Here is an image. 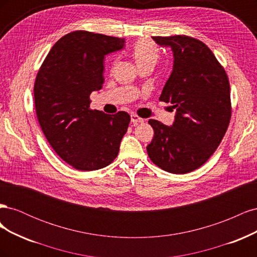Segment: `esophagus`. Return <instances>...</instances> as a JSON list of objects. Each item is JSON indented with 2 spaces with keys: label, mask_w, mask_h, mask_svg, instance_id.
Masks as SVG:
<instances>
[{
  "label": "esophagus",
  "mask_w": 257,
  "mask_h": 257,
  "mask_svg": "<svg viewBox=\"0 0 257 257\" xmlns=\"http://www.w3.org/2000/svg\"><path fill=\"white\" fill-rule=\"evenodd\" d=\"M131 121H132V123L134 124V125H137L138 123H143L144 119L141 118V116H138L137 114H132L131 115Z\"/></svg>",
  "instance_id": "1"
}]
</instances>
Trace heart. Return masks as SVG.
I'll return each instance as SVG.
<instances>
[{"label": "heart", "instance_id": "heart-1", "mask_svg": "<svg viewBox=\"0 0 257 257\" xmlns=\"http://www.w3.org/2000/svg\"><path fill=\"white\" fill-rule=\"evenodd\" d=\"M133 54L137 65L148 63V62L155 63L160 57V50L152 41L141 40L134 45Z\"/></svg>", "mask_w": 257, "mask_h": 257}]
</instances>
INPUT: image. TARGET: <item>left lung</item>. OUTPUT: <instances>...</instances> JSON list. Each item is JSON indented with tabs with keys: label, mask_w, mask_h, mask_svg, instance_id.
<instances>
[{
	"label": "left lung",
	"mask_w": 257,
	"mask_h": 257,
	"mask_svg": "<svg viewBox=\"0 0 257 257\" xmlns=\"http://www.w3.org/2000/svg\"><path fill=\"white\" fill-rule=\"evenodd\" d=\"M174 52V68L160 100L173 104V126L149 120L154 130L147 152L155 165L188 174L204 165L221 144L231 115L229 81L208 46L186 35L153 36Z\"/></svg>",
	"instance_id": "left-lung-1"
}]
</instances>
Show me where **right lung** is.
<instances>
[{"mask_svg":"<svg viewBox=\"0 0 257 257\" xmlns=\"http://www.w3.org/2000/svg\"><path fill=\"white\" fill-rule=\"evenodd\" d=\"M123 46L124 38L74 31L53 45L38 69L37 120L52 149L75 169H100L119 153L131 116L91 109L90 94L103 87L106 54Z\"/></svg>","mask_w":257,"mask_h":257,"instance_id":"obj_1","label":"right lung"}]
</instances>
